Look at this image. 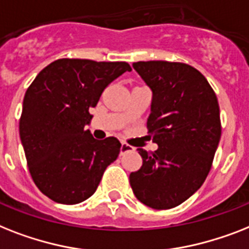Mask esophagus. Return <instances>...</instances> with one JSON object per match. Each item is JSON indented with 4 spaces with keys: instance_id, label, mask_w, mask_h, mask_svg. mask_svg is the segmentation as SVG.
<instances>
[{
    "instance_id": "esophagus-1",
    "label": "esophagus",
    "mask_w": 249,
    "mask_h": 249,
    "mask_svg": "<svg viewBox=\"0 0 249 249\" xmlns=\"http://www.w3.org/2000/svg\"><path fill=\"white\" fill-rule=\"evenodd\" d=\"M130 151H134V147H131V145L126 144V143L121 142V145H120L121 155H124V153H126V152H130Z\"/></svg>"
}]
</instances>
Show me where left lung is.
Wrapping results in <instances>:
<instances>
[{"instance_id": "obj_1", "label": "left lung", "mask_w": 249, "mask_h": 249, "mask_svg": "<svg viewBox=\"0 0 249 249\" xmlns=\"http://www.w3.org/2000/svg\"><path fill=\"white\" fill-rule=\"evenodd\" d=\"M152 92L147 128L159 148H138L143 165L129 177L137 199L155 210L177 207L201 188L221 137L215 92L197 69L181 62L133 64Z\"/></svg>"}]
</instances>
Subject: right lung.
<instances>
[{
	"instance_id": "add662e5",
	"label": "right lung",
	"mask_w": 249,
	"mask_h": 249,
	"mask_svg": "<svg viewBox=\"0 0 249 249\" xmlns=\"http://www.w3.org/2000/svg\"><path fill=\"white\" fill-rule=\"evenodd\" d=\"M128 62L60 58L26 89L19 123L30 175L44 196L76 205L96 192L106 167L118 159V138H93L90 107L112 80L130 71Z\"/></svg>"
}]
</instances>
